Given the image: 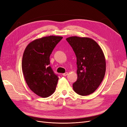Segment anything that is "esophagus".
Here are the masks:
<instances>
[{
	"label": "esophagus",
	"instance_id": "obj_1",
	"mask_svg": "<svg viewBox=\"0 0 127 127\" xmlns=\"http://www.w3.org/2000/svg\"><path fill=\"white\" fill-rule=\"evenodd\" d=\"M68 72H65V73H64V74H63V75L64 76H66L68 75Z\"/></svg>",
	"mask_w": 127,
	"mask_h": 127
}]
</instances>
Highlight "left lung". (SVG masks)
I'll use <instances>...</instances> for the list:
<instances>
[{"label":"left lung","instance_id":"left-lung-1","mask_svg":"<svg viewBox=\"0 0 127 127\" xmlns=\"http://www.w3.org/2000/svg\"><path fill=\"white\" fill-rule=\"evenodd\" d=\"M66 40L77 58V79L73 89L80 95H88L96 90L104 77L106 61L102 49L89 37L71 36Z\"/></svg>","mask_w":127,"mask_h":127}]
</instances>
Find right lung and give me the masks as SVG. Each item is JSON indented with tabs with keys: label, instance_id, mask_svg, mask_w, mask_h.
I'll list each match as a JSON object with an SVG mask.
<instances>
[{
	"label": "right lung",
	"instance_id": "right-lung-1",
	"mask_svg": "<svg viewBox=\"0 0 127 127\" xmlns=\"http://www.w3.org/2000/svg\"><path fill=\"white\" fill-rule=\"evenodd\" d=\"M63 37L51 35L32 41L23 56L22 68L30 90L41 97L54 93L58 77L50 66V56Z\"/></svg>",
	"mask_w": 127,
	"mask_h": 127
}]
</instances>
